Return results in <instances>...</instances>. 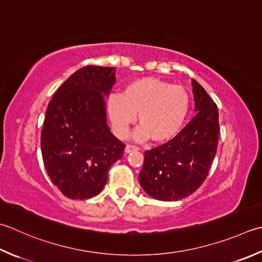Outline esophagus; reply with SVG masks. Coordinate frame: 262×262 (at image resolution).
I'll return each instance as SVG.
<instances>
[{
	"mask_svg": "<svg viewBox=\"0 0 262 262\" xmlns=\"http://www.w3.org/2000/svg\"><path fill=\"white\" fill-rule=\"evenodd\" d=\"M137 150H138L137 146L130 145V144L126 145V147H125V152H126V153H130V152H134V151H137Z\"/></svg>",
	"mask_w": 262,
	"mask_h": 262,
	"instance_id": "34e87169",
	"label": "esophagus"
}]
</instances>
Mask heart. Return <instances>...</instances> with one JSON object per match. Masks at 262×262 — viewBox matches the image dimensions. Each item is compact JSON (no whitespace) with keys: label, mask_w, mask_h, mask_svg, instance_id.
Instances as JSON below:
<instances>
[{"label":"heart","mask_w":262,"mask_h":262,"mask_svg":"<svg viewBox=\"0 0 262 262\" xmlns=\"http://www.w3.org/2000/svg\"><path fill=\"white\" fill-rule=\"evenodd\" d=\"M191 106V96L183 86L173 85L155 77L130 81L121 95L107 100V114L115 134L125 138L136 115L142 125L134 138L165 143L181 132Z\"/></svg>","instance_id":"1"}]
</instances>
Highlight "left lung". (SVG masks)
<instances>
[{
  "label": "left lung",
  "mask_w": 262,
  "mask_h": 262,
  "mask_svg": "<svg viewBox=\"0 0 262 262\" xmlns=\"http://www.w3.org/2000/svg\"><path fill=\"white\" fill-rule=\"evenodd\" d=\"M192 86L196 115L172 140L144 153L138 181L148 195L160 201H178L195 192L217 152V105L196 80Z\"/></svg>",
  "instance_id": "obj_1"
}]
</instances>
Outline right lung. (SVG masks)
Segmentation results:
<instances>
[{
	"mask_svg": "<svg viewBox=\"0 0 262 262\" xmlns=\"http://www.w3.org/2000/svg\"><path fill=\"white\" fill-rule=\"evenodd\" d=\"M112 67L86 66L54 93L40 134L46 172L67 198L97 195L110 167L119 160L125 144L106 125L104 95L116 83Z\"/></svg>",
	"mask_w": 262,
	"mask_h": 262,
	"instance_id": "right-lung-1",
	"label": "right lung"
}]
</instances>
